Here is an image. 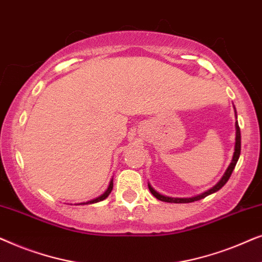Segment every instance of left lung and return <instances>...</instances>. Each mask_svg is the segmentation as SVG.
<instances>
[{
    "label": "left lung",
    "instance_id": "left-lung-1",
    "mask_svg": "<svg viewBox=\"0 0 262 262\" xmlns=\"http://www.w3.org/2000/svg\"><path fill=\"white\" fill-rule=\"evenodd\" d=\"M236 113V111H235ZM236 126V143H235V152H234V156H232V161L230 163V166L228 167L227 171H225V174L223 175V178L221 179V181L218 182L216 186H213L212 188L209 189V191L204 192L203 194L200 195H196V196H193V198H170V196H166V195H162L160 194L159 192H156L155 189H154L151 186L148 185V187L150 189V192H151V194L155 196L156 199L161 200V202H166V203H177V204H184V203H193V202H196V200H200L203 198H205L209 194H212V193L217 192L218 189H221L223 186L227 184L229 178H230V175L232 173V170H234V168L236 166V163H237L238 161V157H239V154H241V132H239V126L237 124V121H236L235 124Z\"/></svg>",
    "mask_w": 262,
    "mask_h": 262
}]
</instances>
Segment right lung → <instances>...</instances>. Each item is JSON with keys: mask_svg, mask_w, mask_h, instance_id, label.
<instances>
[{"mask_svg": "<svg viewBox=\"0 0 262 262\" xmlns=\"http://www.w3.org/2000/svg\"><path fill=\"white\" fill-rule=\"evenodd\" d=\"M112 188H113V180L110 182V186H108V188H107V191L103 193L102 195H100L99 198H96V199H94V200H91V202H88V203H83V204H94V203H98V202H101V200H103V199H106L107 196L110 195V193H111V191H112Z\"/></svg>", "mask_w": 262, "mask_h": 262, "instance_id": "add662e5", "label": "right lung"}]
</instances>
